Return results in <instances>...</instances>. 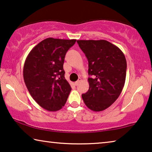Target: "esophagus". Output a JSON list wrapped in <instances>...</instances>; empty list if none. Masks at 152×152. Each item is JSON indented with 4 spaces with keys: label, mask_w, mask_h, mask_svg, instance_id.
<instances>
[{
    "label": "esophagus",
    "mask_w": 152,
    "mask_h": 152,
    "mask_svg": "<svg viewBox=\"0 0 152 152\" xmlns=\"http://www.w3.org/2000/svg\"><path fill=\"white\" fill-rule=\"evenodd\" d=\"M81 81H82V79H81V78H79V79H78V80L77 81V82H75V84L76 86H77V85L80 83Z\"/></svg>",
    "instance_id": "obj_1"
}]
</instances>
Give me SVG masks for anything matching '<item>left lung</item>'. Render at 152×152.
I'll use <instances>...</instances> for the list:
<instances>
[{"label": "left lung", "instance_id": "left-lung-1", "mask_svg": "<svg viewBox=\"0 0 152 152\" xmlns=\"http://www.w3.org/2000/svg\"><path fill=\"white\" fill-rule=\"evenodd\" d=\"M88 61L89 89L82 95L93 111L109 107L120 96L126 79V61L119 48L106 40H78Z\"/></svg>", "mask_w": 152, "mask_h": 152}]
</instances>
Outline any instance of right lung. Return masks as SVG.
Instances as JSON below:
<instances>
[{
	"instance_id": "1",
	"label": "right lung",
	"mask_w": 152,
	"mask_h": 152,
	"mask_svg": "<svg viewBox=\"0 0 152 152\" xmlns=\"http://www.w3.org/2000/svg\"><path fill=\"white\" fill-rule=\"evenodd\" d=\"M75 39L47 38L30 52L23 66L27 88L36 102L49 111L61 109L71 91L65 79V55Z\"/></svg>"
}]
</instances>
